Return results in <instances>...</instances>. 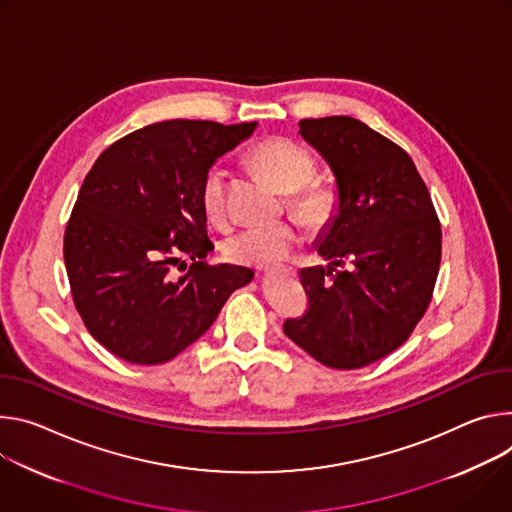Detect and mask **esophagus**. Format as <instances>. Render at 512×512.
I'll return each mask as SVG.
<instances>
[{
  "label": "esophagus",
  "instance_id": "1",
  "mask_svg": "<svg viewBox=\"0 0 512 512\" xmlns=\"http://www.w3.org/2000/svg\"><path fill=\"white\" fill-rule=\"evenodd\" d=\"M280 272H291V270H266L264 274H266V276H276V274H280Z\"/></svg>",
  "mask_w": 512,
  "mask_h": 512
}]
</instances>
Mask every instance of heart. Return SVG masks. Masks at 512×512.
Instances as JSON below:
<instances>
[{
	"label": "heart",
	"mask_w": 512,
	"mask_h": 512,
	"mask_svg": "<svg viewBox=\"0 0 512 512\" xmlns=\"http://www.w3.org/2000/svg\"><path fill=\"white\" fill-rule=\"evenodd\" d=\"M250 162L282 193L289 195V211L311 232H323L337 213V195L331 187L309 183L315 173L313 156L287 138L270 136L250 150ZM201 205L215 223L227 215V173L213 164L201 183ZM301 244V234L293 223L246 227L225 240V258L256 268H270L285 262Z\"/></svg>",
	"instance_id": "obj_1"
}]
</instances>
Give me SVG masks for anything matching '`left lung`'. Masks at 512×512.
I'll list each match as a JSON object with an SVG mask.
<instances>
[{"mask_svg": "<svg viewBox=\"0 0 512 512\" xmlns=\"http://www.w3.org/2000/svg\"><path fill=\"white\" fill-rule=\"evenodd\" d=\"M299 134L331 168L337 213L315 240L329 264L299 272L309 311L282 329L329 368H362L405 344L427 311L441 227L401 146L348 116L301 120Z\"/></svg>", "mask_w": 512, "mask_h": 512, "instance_id": "left-lung-1", "label": "left lung"}]
</instances>
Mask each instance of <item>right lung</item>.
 <instances>
[{"label": "right lung", "mask_w": 512, "mask_h": 512, "mask_svg": "<svg viewBox=\"0 0 512 512\" xmlns=\"http://www.w3.org/2000/svg\"><path fill=\"white\" fill-rule=\"evenodd\" d=\"M256 126L168 120L95 160L65 232V266L85 327L111 354L142 366L173 360L254 278L246 266L205 262L213 244L201 183ZM181 253L194 264L177 279L169 264Z\"/></svg>", "instance_id": "add662e5"}]
</instances>
